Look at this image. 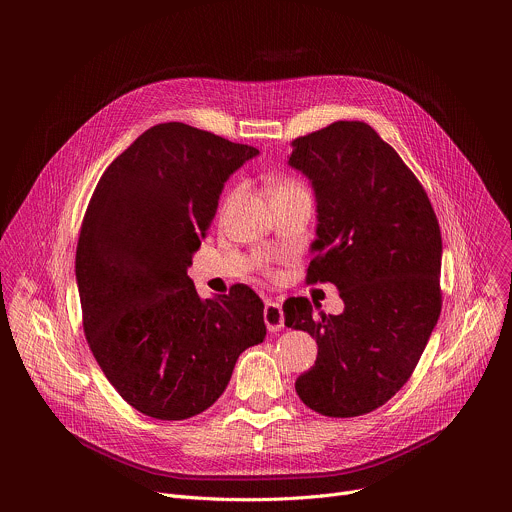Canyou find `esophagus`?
Listing matches in <instances>:
<instances>
[{
    "label": "esophagus",
    "instance_id": "1",
    "mask_svg": "<svg viewBox=\"0 0 512 512\" xmlns=\"http://www.w3.org/2000/svg\"><path fill=\"white\" fill-rule=\"evenodd\" d=\"M263 320L269 332H279L285 326V318H283V308L279 302H265V310H263Z\"/></svg>",
    "mask_w": 512,
    "mask_h": 512
}]
</instances>
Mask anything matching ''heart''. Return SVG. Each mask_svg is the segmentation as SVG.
<instances>
[{
  "mask_svg": "<svg viewBox=\"0 0 512 512\" xmlns=\"http://www.w3.org/2000/svg\"><path fill=\"white\" fill-rule=\"evenodd\" d=\"M237 194H239V188H237V190H233V192H231V196H229V198H235V196H237Z\"/></svg>",
  "mask_w": 512,
  "mask_h": 512,
  "instance_id": "obj_1",
  "label": "heart"
}]
</instances>
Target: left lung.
I'll list each match as a JSON object with an SVG mask.
<instances>
[{
	"label": "left lung",
	"mask_w": 512,
	"mask_h": 512,
	"mask_svg": "<svg viewBox=\"0 0 512 512\" xmlns=\"http://www.w3.org/2000/svg\"><path fill=\"white\" fill-rule=\"evenodd\" d=\"M289 166L316 194L318 239L308 283L338 287L344 312L283 304L285 326L316 338L300 399L326 417L385 405L411 377L442 312V233L431 202L399 154L362 121H336L291 141Z\"/></svg>",
	"instance_id": "left-lung-1"
}]
</instances>
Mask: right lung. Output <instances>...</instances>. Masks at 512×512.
Here are the masks:
<instances>
[{"label": "right lung", "mask_w": 512, "mask_h": 512, "mask_svg": "<svg viewBox=\"0 0 512 512\" xmlns=\"http://www.w3.org/2000/svg\"><path fill=\"white\" fill-rule=\"evenodd\" d=\"M259 150L186 123L143 131L101 176L77 245L83 328L107 381L139 413L180 421L227 389L263 342L243 283L202 300L188 277L229 176Z\"/></svg>", "instance_id": "1"}]
</instances>
